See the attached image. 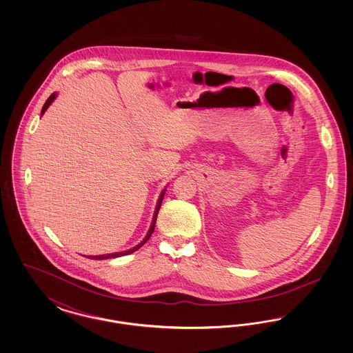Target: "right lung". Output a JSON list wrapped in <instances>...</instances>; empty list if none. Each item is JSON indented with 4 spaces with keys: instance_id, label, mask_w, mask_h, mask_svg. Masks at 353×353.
<instances>
[{
    "instance_id": "1",
    "label": "right lung",
    "mask_w": 353,
    "mask_h": 353,
    "mask_svg": "<svg viewBox=\"0 0 353 353\" xmlns=\"http://www.w3.org/2000/svg\"><path fill=\"white\" fill-rule=\"evenodd\" d=\"M55 97H57V94L54 92V94H51L50 97H49V99L46 101V103L43 104V107H42V112H41V115H43V112L48 110V107L50 105L51 101L55 99ZM163 197H164V192L160 194V199H159V202H157V206H156V212H154V216H153V221H152L151 229H150V232H148V234L147 236L143 239V242L141 243H139L137 246H134V249H131V250H128V252H115V254H105V255H94V256H91V259H108V258H117V256H121V255H127V254H131V252H136V250H139L148 239H150V236H151L152 233H153V230H154V223H156V219H157V214H159V210H160V206H161V202H163Z\"/></svg>"
}]
</instances>
